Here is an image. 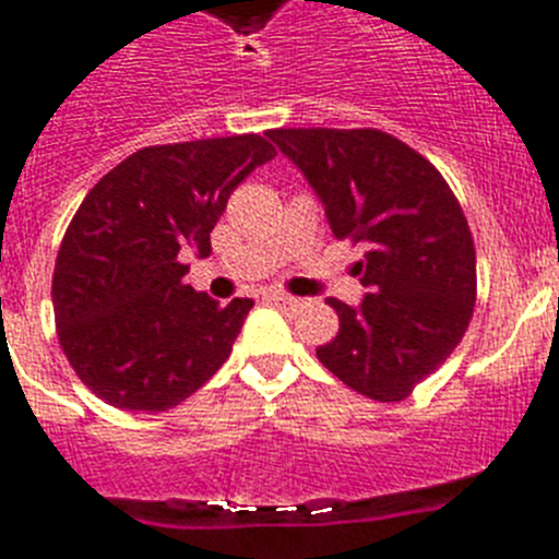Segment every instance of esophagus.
<instances>
[{
  "label": "esophagus",
  "mask_w": 559,
  "mask_h": 559,
  "mask_svg": "<svg viewBox=\"0 0 559 559\" xmlns=\"http://www.w3.org/2000/svg\"><path fill=\"white\" fill-rule=\"evenodd\" d=\"M269 302H274L276 308H285V310H294V308H299V299H296V296H288V294H269Z\"/></svg>",
  "instance_id": "34e87169"
}]
</instances>
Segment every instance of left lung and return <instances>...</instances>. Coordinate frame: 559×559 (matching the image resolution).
<instances>
[{"label": "left lung", "mask_w": 559, "mask_h": 559, "mask_svg": "<svg viewBox=\"0 0 559 559\" xmlns=\"http://www.w3.org/2000/svg\"><path fill=\"white\" fill-rule=\"evenodd\" d=\"M338 240L367 249L358 308L330 299L338 335L316 349L358 394L397 403L456 349L476 305V249L442 173L378 128H276Z\"/></svg>", "instance_id": "obj_1"}]
</instances>
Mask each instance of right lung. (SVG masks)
Segmentation results:
<instances>
[{"instance_id": "1", "label": "right lung", "mask_w": 559, "mask_h": 559, "mask_svg": "<svg viewBox=\"0 0 559 559\" xmlns=\"http://www.w3.org/2000/svg\"><path fill=\"white\" fill-rule=\"evenodd\" d=\"M276 156L260 133L153 145L97 181L58 249L52 308L78 378L108 406L167 412L224 367L254 308L185 285L231 190Z\"/></svg>"}]
</instances>
